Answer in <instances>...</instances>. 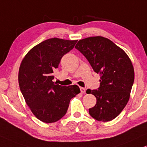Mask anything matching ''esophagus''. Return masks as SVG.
I'll list each match as a JSON object with an SVG mask.
<instances>
[{
	"label": "esophagus",
	"instance_id": "esophagus-1",
	"mask_svg": "<svg viewBox=\"0 0 147 147\" xmlns=\"http://www.w3.org/2000/svg\"><path fill=\"white\" fill-rule=\"evenodd\" d=\"M80 90H81V94H85V89L83 87H80Z\"/></svg>",
	"mask_w": 147,
	"mask_h": 147
}]
</instances>
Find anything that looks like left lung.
I'll list each match as a JSON object with an SVG mask.
<instances>
[{
  "instance_id": "left-lung-1",
  "label": "left lung",
  "mask_w": 147,
  "mask_h": 147,
  "mask_svg": "<svg viewBox=\"0 0 147 147\" xmlns=\"http://www.w3.org/2000/svg\"><path fill=\"white\" fill-rule=\"evenodd\" d=\"M75 48L100 76L98 90H87L96 98L89 113L98 121L114 119L127 105L134 81V70L127 53L109 38L91 36L79 40Z\"/></svg>"
}]
</instances>
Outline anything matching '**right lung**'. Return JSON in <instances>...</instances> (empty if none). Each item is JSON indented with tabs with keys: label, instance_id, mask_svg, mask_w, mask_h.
<instances>
[{
	"label": "right lung",
	"instance_id": "add662e5",
	"mask_svg": "<svg viewBox=\"0 0 147 147\" xmlns=\"http://www.w3.org/2000/svg\"><path fill=\"white\" fill-rule=\"evenodd\" d=\"M77 40L52 38L34 46L20 64L18 81L27 105L42 122L53 123L67 112L70 100L80 93L77 85L62 86L53 81V71Z\"/></svg>",
	"mask_w": 147,
	"mask_h": 147
}]
</instances>
